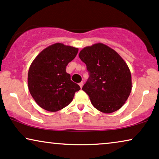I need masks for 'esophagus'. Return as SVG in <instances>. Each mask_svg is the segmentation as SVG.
Instances as JSON below:
<instances>
[{
	"label": "esophagus",
	"mask_w": 159,
	"mask_h": 159,
	"mask_svg": "<svg viewBox=\"0 0 159 159\" xmlns=\"http://www.w3.org/2000/svg\"><path fill=\"white\" fill-rule=\"evenodd\" d=\"M79 85L80 86V88H82V86H83V82H81L80 83H79Z\"/></svg>",
	"instance_id": "1"
}]
</instances>
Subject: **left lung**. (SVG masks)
I'll return each mask as SVG.
<instances>
[{
	"label": "left lung",
	"mask_w": 159,
	"mask_h": 159,
	"mask_svg": "<svg viewBox=\"0 0 159 159\" xmlns=\"http://www.w3.org/2000/svg\"><path fill=\"white\" fill-rule=\"evenodd\" d=\"M79 57L90 75L82 90L88 95L93 106L105 114L122 107L131 93L132 77L119 54L99 43L84 48Z\"/></svg>",
	"instance_id": "8db88e82"
}]
</instances>
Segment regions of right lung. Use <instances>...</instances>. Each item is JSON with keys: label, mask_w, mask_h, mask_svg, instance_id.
Listing matches in <instances>:
<instances>
[{"label": "right lung", "mask_w": 159, "mask_h": 159, "mask_svg": "<svg viewBox=\"0 0 159 159\" xmlns=\"http://www.w3.org/2000/svg\"><path fill=\"white\" fill-rule=\"evenodd\" d=\"M79 49L57 43L43 50L30 65L28 88L37 104L51 112L58 111L72 101L80 87L71 80L66 67Z\"/></svg>", "instance_id": "add662e5"}]
</instances>
